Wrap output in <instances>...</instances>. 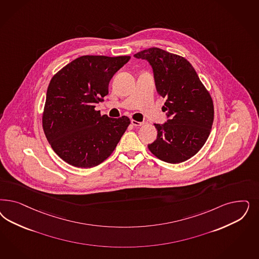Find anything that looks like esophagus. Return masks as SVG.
<instances>
[{
    "instance_id": "1",
    "label": "esophagus",
    "mask_w": 259,
    "mask_h": 259,
    "mask_svg": "<svg viewBox=\"0 0 259 259\" xmlns=\"http://www.w3.org/2000/svg\"><path fill=\"white\" fill-rule=\"evenodd\" d=\"M132 124H133L134 126H140V125H142L144 123H143V122L135 121V120H132Z\"/></svg>"
}]
</instances>
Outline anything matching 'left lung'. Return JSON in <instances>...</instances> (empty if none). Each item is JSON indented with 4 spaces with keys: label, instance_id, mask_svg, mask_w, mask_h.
Returning a JSON list of instances; mask_svg holds the SVG:
<instances>
[{
    "label": "left lung",
    "instance_id": "left-lung-1",
    "mask_svg": "<svg viewBox=\"0 0 259 259\" xmlns=\"http://www.w3.org/2000/svg\"><path fill=\"white\" fill-rule=\"evenodd\" d=\"M134 57L150 63L156 91L166 98L162 110L167 121L154 124L157 138L148 145L157 158L178 164L195 155L209 137L213 122V103L191 63L158 48L142 50Z\"/></svg>",
    "mask_w": 259,
    "mask_h": 259
}]
</instances>
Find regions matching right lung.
Masks as SVG:
<instances>
[{
    "label": "right lung",
    "instance_id": "add662e5",
    "mask_svg": "<svg viewBox=\"0 0 259 259\" xmlns=\"http://www.w3.org/2000/svg\"><path fill=\"white\" fill-rule=\"evenodd\" d=\"M131 56L84 55L50 80L42 128L52 150L67 164L92 167L115 150L130 118L101 115L95 105L109 94V83Z\"/></svg>",
    "mask_w": 259,
    "mask_h": 259
}]
</instances>
